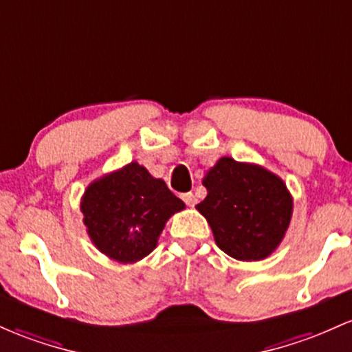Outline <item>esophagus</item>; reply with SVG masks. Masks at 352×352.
<instances>
[{"label":"esophagus","instance_id":"esophagus-1","mask_svg":"<svg viewBox=\"0 0 352 352\" xmlns=\"http://www.w3.org/2000/svg\"><path fill=\"white\" fill-rule=\"evenodd\" d=\"M182 200L185 204H187L188 207H194L195 204H197V197L192 194V192H187V194H184L182 195Z\"/></svg>","mask_w":352,"mask_h":352}]
</instances>
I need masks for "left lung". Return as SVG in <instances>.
I'll return each instance as SVG.
<instances>
[{
    "label": "left lung",
    "mask_w": 352,
    "mask_h": 352,
    "mask_svg": "<svg viewBox=\"0 0 352 352\" xmlns=\"http://www.w3.org/2000/svg\"><path fill=\"white\" fill-rule=\"evenodd\" d=\"M202 184L207 197L195 208L220 250L237 261H262L279 247L292 217V195L280 177L222 157Z\"/></svg>",
    "instance_id": "1"
}]
</instances>
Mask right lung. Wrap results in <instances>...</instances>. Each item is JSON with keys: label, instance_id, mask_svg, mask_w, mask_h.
I'll return each instance as SVG.
<instances>
[{"label": "right lung", "instance_id": "add662e5", "mask_svg": "<svg viewBox=\"0 0 352 352\" xmlns=\"http://www.w3.org/2000/svg\"><path fill=\"white\" fill-rule=\"evenodd\" d=\"M80 208L96 249L113 261L132 264L155 249L167 220L184 210L185 204L164 180L132 162L88 185Z\"/></svg>", "mask_w": 352, "mask_h": 352}]
</instances>
